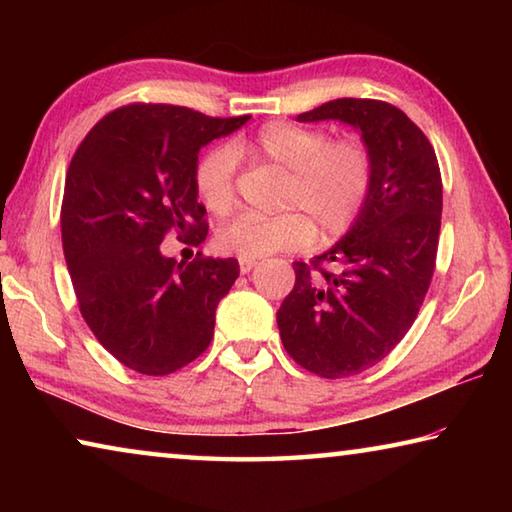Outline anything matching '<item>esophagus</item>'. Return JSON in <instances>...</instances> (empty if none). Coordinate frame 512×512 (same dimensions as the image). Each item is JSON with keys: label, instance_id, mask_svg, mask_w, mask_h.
Instances as JSON below:
<instances>
[{"label": "esophagus", "instance_id": "esophagus-1", "mask_svg": "<svg viewBox=\"0 0 512 512\" xmlns=\"http://www.w3.org/2000/svg\"><path fill=\"white\" fill-rule=\"evenodd\" d=\"M255 264H257V262H255V259H239V271L246 275V273H250V271H253V268H255Z\"/></svg>", "mask_w": 512, "mask_h": 512}]
</instances>
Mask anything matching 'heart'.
I'll list each match as a JSON object with an SVG mask.
<instances>
[{"label": "heart", "mask_w": 512, "mask_h": 512, "mask_svg": "<svg viewBox=\"0 0 512 512\" xmlns=\"http://www.w3.org/2000/svg\"><path fill=\"white\" fill-rule=\"evenodd\" d=\"M237 153L289 169L284 205L298 207L275 216L239 214L225 223L216 244L241 259L305 248L316 237L314 223L325 237L350 230L368 205L375 183V162L361 140H329L320 128L268 121L257 133L232 144V149L216 146L198 162L196 189L214 214H225L235 203Z\"/></svg>", "instance_id": "1"}]
</instances>
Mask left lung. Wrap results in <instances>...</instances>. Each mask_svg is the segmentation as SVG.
<instances>
[{"label": "left lung", "mask_w": 512, "mask_h": 512, "mask_svg": "<svg viewBox=\"0 0 512 512\" xmlns=\"http://www.w3.org/2000/svg\"><path fill=\"white\" fill-rule=\"evenodd\" d=\"M336 119L361 133L375 162L368 205L341 241L309 264L277 309L293 361L325 379L359 375L409 332L436 266L443 180L436 151L400 108L334 99L298 121Z\"/></svg>", "instance_id": "1"}]
</instances>
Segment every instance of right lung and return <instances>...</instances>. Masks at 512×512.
Segmentation results:
<instances>
[{"instance_id":"1","label":"right lung","mask_w":512,"mask_h":512,"mask_svg":"<svg viewBox=\"0 0 512 512\" xmlns=\"http://www.w3.org/2000/svg\"><path fill=\"white\" fill-rule=\"evenodd\" d=\"M169 103H131L94 124L67 169L60 230L85 323L126 368L169 375L207 350L239 277L235 257L162 255L169 235L207 237L198 151L246 124Z\"/></svg>"}]
</instances>
